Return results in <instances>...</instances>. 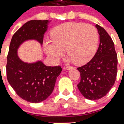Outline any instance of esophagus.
<instances>
[{
  "label": "esophagus",
  "instance_id": "obj_1",
  "mask_svg": "<svg viewBox=\"0 0 124 124\" xmlns=\"http://www.w3.org/2000/svg\"><path fill=\"white\" fill-rule=\"evenodd\" d=\"M73 67L71 66H67V67H64V69L65 70H70L71 69H72Z\"/></svg>",
  "mask_w": 124,
  "mask_h": 124
}]
</instances>
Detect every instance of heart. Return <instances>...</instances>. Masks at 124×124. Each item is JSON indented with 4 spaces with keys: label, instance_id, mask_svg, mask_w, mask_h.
<instances>
[{
    "label": "heart",
    "instance_id": "1",
    "mask_svg": "<svg viewBox=\"0 0 124 124\" xmlns=\"http://www.w3.org/2000/svg\"><path fill=\"white\" fill-rule=\"evenodd\" d=\"M52 40L44 42L47 55L56 62L63 55L64 49L69 60L82 65L91 60L97 49V30L90 24L66 22L54 27L51 31Z\"/></svg>",
    "mask_w": 124,
    "mask_h": 124
}]
</instances>
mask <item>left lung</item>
Here are the masks:
<instances>
[{"mask_svg":"<svg viewBox=\"0 0 124 124\" xmlns=\"http://www.w3.org/2000/svg\"><path fill=\"white\" fill-rule=\"evenodd\" d=\"M95 27L100 40L97 53L86 64L77 68L80 74L78 87L90 100L106 95L115 83L117 74L118 60L113 41L103 27L97 24Z\"/></svg>","mask_w":124,"mask_h":124,"instance_id":"8db88e82","label":"left lung"}]
</instances>
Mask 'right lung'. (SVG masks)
Here are the masks:
<instances>
[{"label":"right lung","instance_id":"right-lung-1","mask_svg":"<svg viewBox=\"0 0 124 124\" xmlns=\"http://www.w3.org/2000/svg\"><path fill=\"white\" fill-rule=\"evenodd\" d=\"M49 22L48 20L28 21L13 35L9 47L7 80L18 96L31 103L43 101L52 93L62 68L59 65L46 66L41 61L23 62L18 57L17 50L23 42L30 39L39 41L42 45Z\"/></svg>","mask_w":124,"mask_h":124}]
</instances>
